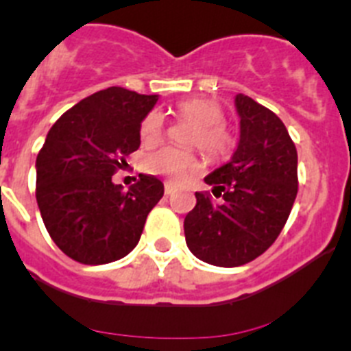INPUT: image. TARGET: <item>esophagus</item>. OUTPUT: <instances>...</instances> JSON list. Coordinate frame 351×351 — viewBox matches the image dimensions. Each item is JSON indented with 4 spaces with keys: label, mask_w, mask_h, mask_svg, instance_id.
<instances>
[{
    "label": "esophagus",
    "mask_w": 351,
    "mask_h": 351,
    "mask_svg": "<svg viewBox=\"0 0 351 351\" xmlns=\"http://www.w3.org/2000/svg\"><path fill=\"white\" fill-rule=\"evenodd\" d=\"M173 190H176V188H173V184L167 182V184H165V195H172Z\"/></svg>",
    "instance_id": "obj_1"
}]
</instances>
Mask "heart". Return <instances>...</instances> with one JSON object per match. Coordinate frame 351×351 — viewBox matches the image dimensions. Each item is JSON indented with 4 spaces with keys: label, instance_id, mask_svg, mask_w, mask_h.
Listing matches in <instances>:
<instances>
[{
    "label": "heart",
    "instance_id": "b5f03b06",
    "mask_svg": "<svg viewBox=\"0 0 351 351\" xmlns=\"http://www.w3.org/2000/svg\"><path fill=\"white\" fill-rule=\"evenodd\" d=\"M176 110L186 119L193 121L195 126L188 133L186 142L197 145L206 156L221 158L228 153L232 138L225 128V112L214 100L209 98H188L176 105ZM165 121L158 110L149 112L141 125V138L144 144H156L163 137ZM144 169L154 176H163L173 182L184 181L197 170V158L188 149L161 147L147 154Z\"/></svg>",
    "mask_w": 351,
    "mask_h": 351
}]
</instances>
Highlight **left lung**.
Listing matches in <instances>:
<instances>
[{
  "label": "left lung",
  "instance_id": "left-lung-1",
  "mask_svg": "<svg viewBox=\"0 0 351 351\" xmlns=\"http://www.w3.org/2000/svg\"><path fill=\"white\" fill-rule=\"evenodd\" d=\"M235 108L241 137L228 163L204 181L209 193H195L186 214V244L197 258L218 267H239L272 246L297 197V149L283 121L239 93Z\"/></svg>",
  "mask_w": 351,
  "mask_h": 351
}]
</instances>
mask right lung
I'll return each instance as SVG.
<instances>
[{
	"mask_svg": "<svg viewBox=\"0 0 351 351\" xmlns=\"http://www.w3.org/2000/svg\"><path fill=\"white\" fill-rule=\"evenodd\" d=\"M156 101L158 95L114 86L73 105L49 130L36 156V202L71 260L101 265L137 246L163 182L141 173L125 193L112 176L141 145V123Z\"/></svg>",
	"mask_w": 351,
	"mask_h": 351,
	"instance_id": "obj_1",
	"label": "right lung"
}]
</instances>
